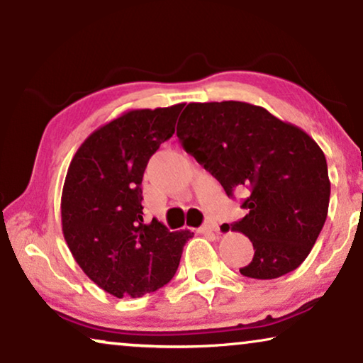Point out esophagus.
Returning <instances> with one entry per match:
<instances>
[{
	"label": "esophagus",
	"instance_id": "1",
	"mask_svg": "<svg viewBox=\"0 0 363 363\" xmlns=\"http://www.w3.org/2000/svg\"><path fill=\"white\" fill-rule=\"evenodd\" d=\"M198 231L203 233V235H208V233H220V226H218L216 223H208V225L201 226Z\"/></svg>",
	"mask_w": 363,
	"mask_h": 363
}]
</instances>
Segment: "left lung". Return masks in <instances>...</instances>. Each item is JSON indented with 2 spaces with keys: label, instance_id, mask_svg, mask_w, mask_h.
Here are the masks:
<instances>
[{
  "label": "left lung",
  "instance_id": "1",
  "mask_svg": "<svg viewBox=\"0 0 363 363\" xmlns=\"http://www.w3.org/2000/svg\"><path fill=\"white\" fill-rule=\"evenodd\" d=\"M177 135L226 195L246 188L247 215L231 226L250 238L255 256L240 272L276 279L309 256L330 200L324 152L302 128L264 107L240 101L190 102Z\"/></svg>",
  "mask_w": 363,
  "mask_h": 363
}]
</instances>
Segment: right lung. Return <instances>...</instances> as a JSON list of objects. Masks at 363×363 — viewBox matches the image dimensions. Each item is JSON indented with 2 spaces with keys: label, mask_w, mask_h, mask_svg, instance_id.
Segmentation results:
<instances>
[{
  "label": "right lung",
  "mask_w": 363,
  "mask_h": 363,
  "mask_svg": "<svg viewBox=\"0 0 363 363\" xmlns=\"http://www.w3.org/2000/svg\"><path fill=\"white\" fill-rule=\"evenodd\" d=\"M183 104L135 108L89 135L67 168L62 233L74 259L108 294L142 297L175 276L188 230L143 223L142 178L150 157L175 133Z\"/></svg>",
  "instance_id": "obj_1"
}]
</instances>
